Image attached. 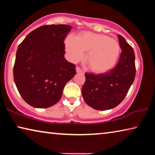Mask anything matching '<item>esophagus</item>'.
<instances>
[{"label": "esophagus", "instance_id": "obj_1", "mask_svg": "<svg viewBox=\"0 0 155 155\" xmlns=\"http://www.w3.org/2000/svg\"><path fill=\"white\" fill-rule=\"evenodd\" d=\"M76 70H77V72H78V73L83 72V70H81L79 67H77V68H76Z\"/></svg>", "mask_w": 155, "mask_h": 155}]
</instances>
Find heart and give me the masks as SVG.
Masks as SVG:
<instances>
[{"mask_svg": "<svg viewBox=\"0 0 155 155\" xmlns=\"http://www.w3.org/2000/svg\"><path fill=\"white\" fill-rule=\"evenodd\" d=\"M64 43L68 58L72 62L83 59L85 52L87 51L86 61L91 70L97 73L112 69L120 53L119 43L103 34L83 32L76 38L68 36Z\"/></svg>", "mask_w": 155, "mask_h": 155, "instance_id": "obj_1", "label": "heart"}]
</instances>
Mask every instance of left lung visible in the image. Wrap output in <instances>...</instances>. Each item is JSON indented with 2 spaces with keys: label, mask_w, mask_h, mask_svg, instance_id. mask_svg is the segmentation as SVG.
Returning a JSON list of instances; mask_svg holds the SVG:
<instances>
[{
  "label": "left lung",
  "mask_w": 155,
  "mask_h": 155,
  "mask_svg": "<svg viewBox=\"0 0 155 155\" xmlns=\"http://www.w3.org/2000/svg\"><path fill=\"white\" fill-rule=\"evenodd\" d=\"M118 40L122 51L115 67L103 74H85L82 96L85 103L94 109L104 111L118 105L134 81V51L122 36L118 35Z\"/></svg>",
  "instance_id": "left-lung-1"
}]
</instances>
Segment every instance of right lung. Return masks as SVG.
<instances>
[{"mask_svg": "<svg viewBox=\"0 0 155 155\" xmlns=\"http://www.w3.org/2000/svg\"><path fill=\"white\" fill-rule=\"evenodd\" d=\"M65 25H44L28 33L15 55L14 79L22 98L35 108L59 102L65 84L76 74L75 65L65 59Z\"/></svg>", "mask_w": 155, "mask_h": 155, "instance_id": "obj_1", "label": "right lung"}]
</instances>
